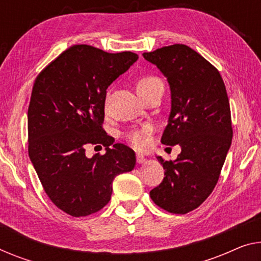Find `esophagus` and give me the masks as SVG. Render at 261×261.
<instances>
[{"label": "esophagus", "mask_w": 261, "mask_h": 261, "mask_svg": "<svg viewBox=\"0 0 261 261\" xmlns=\"http://www.w3.org/2000/svg\"><path fill=\"white\" fill-rule=\"evenodd\" d=\"M136 161H137L138 164H144V163L147 162L146 158L144 157L143 154H139V153H137V155H136Z\"/></svg>", "instance_id": "1"}]
</instances>
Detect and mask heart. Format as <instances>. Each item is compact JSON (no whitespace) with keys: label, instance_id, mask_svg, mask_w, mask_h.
<instances>
[{"label":"heart","instance_id":"obj_1","mask_svg":"<svg viewBox=\"0 0 261 261\" xmlns=\"http://www.w3.org/2000/svg\"><path fill=\"white\" fill-rule=\"evenodd\" d=\"M162 83L161 80L157 79L154 76H146L143 77L142 80H139L137 83V91L143 92L147 90V89L154 87L155 84ZM147 127H141V129H134L130 130L126 134V138L132 145H134L136 149H143V147L146 146L147 144Z\"/></svg>","mask_w":261,"mask_h":261}]
</instances>
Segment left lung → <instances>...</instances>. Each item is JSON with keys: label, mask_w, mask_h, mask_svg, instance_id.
Returning <instances> with one entry per match:
<instances>
[{"label": "left lung", "mask_w": 261, "mask_h": 261, "mask_svg": "<svg viewBox=\"0 0 261 261\" xmlns=\"http://www.w3.org/2000/svg\"><path fill=\"white\" fill-rule=\"evenodd\" d=\"M143 56L170 84L171 112L162 143L181 147L176 161L157 157L165 177L150 197L165 211L185 215L212 193L231 146L226 88L219 71L185 44L163 46Z\"/></svg>", "instance_id": "obj_1"}]
</instances>
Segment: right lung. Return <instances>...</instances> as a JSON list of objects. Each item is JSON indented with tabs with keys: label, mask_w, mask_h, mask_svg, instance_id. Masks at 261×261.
Listing matches in <instances>:
<instances>
[{
	"label": "right lung",
	"mask_w": 261,
	"mask_h": 261,
	"mask_svg": "<svg viewBox=\"0 0 261 261\" xmlns=\"http://www.w3.org/2000/svg\"><path fill=\"white\" fill-rule=\"evenodd\" d=\"M137 60L131 51L72 45L35 80L28 108L29 157L50 200L70 216L102 210L111 199L115 177L135 168V151L114 144L102 124L108 87ZM87 145L106 146V153L88 159Z\"/></svg>",
	"instance_id": "right-lung-1"
}]
</instances>
